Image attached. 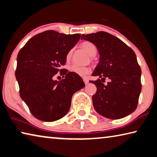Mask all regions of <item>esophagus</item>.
Instances as JSON below:
<instances>
[{"mask_svg": "<svg viewBox=\"0 0 157 157\" xmlns=\"http://www.w3.org/2000/svg\"><path fill=\"white\" fill-rule=\"evenodd\" d=\"M83 81L85 84H87L89 83V79L87 78H83Z\"/></svg>", "mask_w": 157, "mask_h": 157, "instance_id": "34e87169", "label": "esophagus"}]
</instances>
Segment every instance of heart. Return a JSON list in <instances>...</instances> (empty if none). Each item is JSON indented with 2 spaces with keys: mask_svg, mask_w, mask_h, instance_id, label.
<instances>
[{
  "mask_svg": "<svg viewBox=\"0 0 157 157\" xmlns=\"http://www.w3.org/2000/svg\"><path fill=\"white\" fill-rule=\"evenodd\" d=\"M82 48L86 51L90 56H94L97 53V47L93 43L90 41H84L83 43H81ZM72 55V51H70L68 54H67V59H70ZM70 71L73 73H76L79 76L85 77L86 75L89 73V69L86 67H82L79 66L77 65H73L70 67Z\"/></svg>",
  "mask_w": 157,
  "mask_h": 157,
  "instance_id": "heart-1",
  "label": "heart"
}]
</instances>
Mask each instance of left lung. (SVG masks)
Wrapping results in <instances>:
<instances>
[{
  "mask_svg": "<svg viewBox=\"0 0 157 157\" xmlns=\"http://www.w3.org/2000/svg\"><path fill=\"white\" fill-rule=\"evenodd\" d=\"M82 40L96 46L100 59L93 76L101 78L89 81L96 85L92 96L95 110L106 118L118 119L133 113L138 106L142 89L141 69L135 52L117 37L104 31L82 35ZM111 81L108 85L103 79Z\"/></svg>",
  "mask_w": 157,
  "mask_h": 157,
  "instance_id": "8db88e82",
  "label": "left lung"
}]
</instances>
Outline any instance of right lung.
Returning <instances> with one entry per match:
<instances>
[{
  "label": "right lung",
  "instance_id": "1",
  "mask_svg": "<svg viewBox=\"0 0 157 157\" xmlns=\"http://www.w3.org/2000/svg\"><path fill=\"white\" fill-rule=\"evenodd\" d=\"M80 36L46 31L31 38L19 52L15 75L19 94L40 120L50 122L63 117L74 93L85 86L78 75L61 68ZM59 71L65 78L54 81L52 78Z\"/></svg>",
  "mask_w": 157,
  "mask_h": 157
}]
</instances>
